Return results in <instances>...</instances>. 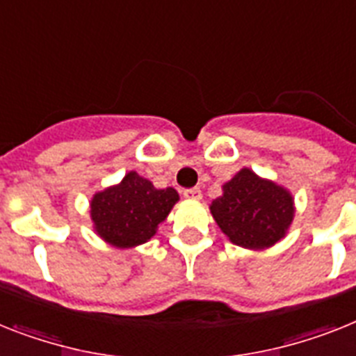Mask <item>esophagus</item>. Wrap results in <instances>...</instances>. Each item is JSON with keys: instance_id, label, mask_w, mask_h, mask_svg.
Here are the masks:
<instances>
[{"instance_id": "obj_1", "label": "esophagus", "mask_w": 356, "mask_h": 356, "mask_svg": "<svg viewBox=\"0 0 356 356\" xmlns=\"http://www.w3.org/2000/svg\"><path fill=\"white\" fill-rule=\"evenodd\" d=\"M184 196L189 200H202V191L198 187H193V189H185Z\"/></svg>"}]
</instances>
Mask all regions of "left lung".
I'll return each instance as SVG.
<instances>
[{"label": "left lung", "mask_w": 356, "mask_h": 356, "mask_svg": "<svg viewBox=\"0 0 356 356\" xmlns=\"http://www.w3.org/2000/svg\"><path fill=\"white\" fill-rule=\"evenodd\" d=\"M222 191L224 195L213 200L209 209L231 242L258 251L286 236L295 216V200L286 187L243 167Z\"/></svg>", "instance_id": "obj_1"}]
</instances>
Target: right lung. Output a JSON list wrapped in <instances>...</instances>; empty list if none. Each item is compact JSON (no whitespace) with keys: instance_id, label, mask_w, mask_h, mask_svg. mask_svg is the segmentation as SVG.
I'll use <instances>...</instances> for the list:
<instances>
[{"instance_id":"add662e5","label":"right lung","mask_w":356,"mask_h":356,"mask_svg":"<svg viewBox=\"0 0 356 356\" xmlns=\"http://www.w3.org/2000/svg\"><path fill=\"white\" fill-rule=\"evenodd\" d=\"M180 200L172 187L156 189L136 171L99 191L90 200L94 231L104 242L118 249L136 248L156 234L158 225Z\"/></svg>"}]
</instances>
